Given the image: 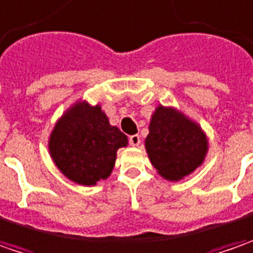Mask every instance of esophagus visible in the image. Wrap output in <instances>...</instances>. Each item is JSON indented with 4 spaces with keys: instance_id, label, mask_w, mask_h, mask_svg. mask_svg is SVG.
<instances>
[{
    "instance_id": "34e87169",
    "label": "esophagus",
    "mask_w": 253,
    "mask_h": 253,
    "mask_svg": "<svg viewBox=\"0 0 253 253\" xmlns=\"http://www.w3.org/2000/svg\"><path fill=\"white\" fill-rule=\"evenodd\" d=\"M129 143H131V146H139L141 145V136L139 135H131Z\"/></svg>"
}]
</instances>
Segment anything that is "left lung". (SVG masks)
Here are the masks:
<instances>
[{"mask_svg":"<svg viewBox=\"0 0 253 253\" xmlns=\"http://www.w3.org/2000/svg\"><path fill=\"white\" fill-rule=\"evenodd\" d=\"M149 161L163 179L179 181L203 165L209 139L197 122L173 107L158 105L145 139Z\"/></svg>","mask_w":253,"mask_h":253,"instance_id":"8db88e82","label":"left lung"}]
</instances>
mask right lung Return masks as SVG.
Masks as SVG:
<instances>
[{"label":"right lung","mask_w":253,"mask_h":253,"mask_svg":"<svg viewBox=\"0 0 253 253\" xmlns=\"http://www.w3.org/2000/svg\"><path fill=\"white\" fill-rule=\"evenodd\" d=\"M128 138L108 121L101 105L76 101L57 120L49 136V153L57 169L73 183L95 186L115 166L117 151Z\"/></svg>","instance_id":"obj_1"}]
</instances>
